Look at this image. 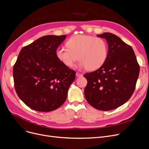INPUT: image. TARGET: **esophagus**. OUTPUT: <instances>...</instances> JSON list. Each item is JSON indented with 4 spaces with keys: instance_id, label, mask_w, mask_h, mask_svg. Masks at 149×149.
I'll use <instances>...</instances> for the list:
<instances>
[{
    "instance_id": "1",
    "label": "esophagus",
    "mask_w": 149,
    "mask_h": 149,
    "mask_svg": "<svg viewBox=\"0 0 149 149\" xmlns=\"http://www.w3.org/2000/svg\"><path fill=\"white\" fill-rule=\"evenodd\" d=\"M76 76H77V77H81L83 76V74H80V73H79V72H76Z\"/></svg>"
}]
</instances>
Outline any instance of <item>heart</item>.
Masks as SVG:
<instances>
[{
	"instance_id": "1",
	"label": "heart",
	"mask_w": 149,
	"mask_h": 149,
	"mask_svg": "<svg viewBox=\"0 0 149 149\" xmlns=\"http://www.w3.org/2000/svg\"><path fill=\"white\" fill-rule=\"evenodd\" d=\"M66 44L67 47L57 48L55 55L57 59L68 68L73 67L79 59V68L94 70L101 68L107 59L108 44L102 38L77 35L70 38Z\"/></svg>"
}]
</instances>
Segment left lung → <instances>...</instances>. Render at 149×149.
<instances>
[{
  "label": "left lung",
  "instance_id": "obj_1",
  "mask_svg": "<svg viewBox=\"0 0 149 149\" xmlns=\"http://www.w3.org/2000/svg\"><path fill=\"white\" fill-rule=\"evenodd\" d=\"M108 45L107 59L93 72L84 74L88 81L85 96L89 105L109 111L124 105L132 97L139 74V66L132 47L111 33L97 35Z\"/></svg>",
  "mask_w": 149,
  "mask_h": 149
}]
</instances>
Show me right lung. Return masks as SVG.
Segmentation results:
<instances>
[{
  "label": "right lung",
  "mask_w": 149,
  "mask_h": 149,
  "mask_svg": "<svg viewBox=\"0 0 149 149\" xmlns=\"http://www.w3.org/2000/svg\"><path fill=\"white\" fill-rule=\"evenodd\" d=\"M66 35H46L20 51L13 67L16 93L27 107L49 112L65 102L75 72L64 66L55 55Z\"/></svg>",
  "instance_id": "add662e5"
}]
</instances>
